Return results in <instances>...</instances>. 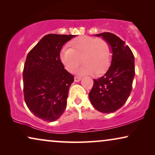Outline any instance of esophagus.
<instances>
[{
    "mask_svg": "<svg viewBox=\"0 0 155 155\" xmlns=\"http://www.w3.org/2000/svg\"><path fill=\"white\" fill-rule=\"evenodd\" d=\"M82 78L80 77H75L74 78V80H75V82H80V80H81Z\"/></svg>",
    "mask_w": 155,
    "mask_h": 155,
    "instance_id": "34e87169",
    "label": "esophagus"
}]
</instances>
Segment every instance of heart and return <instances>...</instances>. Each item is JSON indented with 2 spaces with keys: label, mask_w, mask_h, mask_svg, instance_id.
Here are the masks:
<instances>
[{
  "label": "heart",
  "mask_w": 155,
  "mask_h": 155,
  "mask_svg": "<svg viewBox=\"0 0 155 155\" xmlns=\"http://www.w3.org/2000/svg\"><path fill=\"white\" fill-rule=\"evenodd\" d=\"M71 48L64 47L60 53V60L70 73H74L81 63L84 64L77 71L79 75H98L109 66L111 57V48L102 39L82 36L71 42Z\"/></svg>",
  "instance_id": "heart-1"
}]
</instances>
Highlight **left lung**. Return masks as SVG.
I'll return each instance as SVG.
<instances>
[{
  "label": "left lung",
  "mask_w": 155,
  "mask_h": 155,
  "mask_svg": "<svg viewBox=\"0 0 155 155\" xmlns=\"http://www.w3.org/2000/svg\"><path fill=\"white\" fill-rule=\"evenodd\" d=\"M94 36L108 42L112 55L111 65L106 73L94 80L89 98L97 111L113 113L124 106L130 94L135 76L134 56L125 42L114 34L104 32Z\"/></svg>",
  "instance_id": "8db88e82"
}]
</instances>
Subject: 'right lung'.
<instances>
[{
	"mask_svg": "<svg viewBox=\"0 0 155 155\" xmlns=\"http://www.w3.org/2000/svg\"><path fill=\"white\" fill-rule=\"evenodd\" d=\"M75 37L49 34L27 54L23 70L25 101L34 115L45 121H55L66 108L74 77L61 63L60 51Z\"/></svg>",
	"mask_w": 155,
	"mask_h": 155,
	"instance_id": "1",
	"label": "right lung"
}]
</instances>
